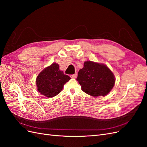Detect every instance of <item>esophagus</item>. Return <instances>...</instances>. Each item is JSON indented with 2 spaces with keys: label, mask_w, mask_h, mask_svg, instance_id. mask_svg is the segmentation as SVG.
I'll list each match as a JSON object with an SVG mask.
<instances>
[{
  "label": "esophagus",
  "mask_w": 147,
  "mask_h": 147,
  "mask_svg": "<svg viewBox=\"0 0 147 147\" xmlns=\"http://www.w3.org/2000/svg\"><path fill=\"white\" fill-rule=\"evenodd\" d=\"M70 77L71 78H76L77 77V74H75L74 75H70Z\"/></svg>",
  "instance_id": "34e87169"
}]
</instances>
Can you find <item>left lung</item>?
I'll return each instance as SVG.
<instances>
[{
	"mask_svg": "<svg viewBox=\"0 0 147 147\" xmlns=\"http://www.w3.org/2000/svg\"><path fill=\"white\" fill-rule=\"evenodd\" d=\"M77 80L82 90L93 97L105 96L112 90L115 83L114 74L102 63L87 61L79 70Z\"/></svg>",
	"mask_w": 147,
	"mask_h": 147,
	"instance_id": "8db88e82",
	"label": "left lung"
}]
</instances>
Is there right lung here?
Instances as JSON below:
<instances>
[{"label":"right lung","instance_id":"1","mask_svg":"<svg viewBox=\"0 0 147 147\" xmlns=\"http://www.w3.org/2000/svg\"><path fill=\"white\" fill-rule=\"evenodd\" d=\"M70 77L64 74L57 63H53L41 71L36 78L37 90L48 98L55 97L63 90Z\"/></svg>","mask_w":147,"mask_h":147}]
</instances>
